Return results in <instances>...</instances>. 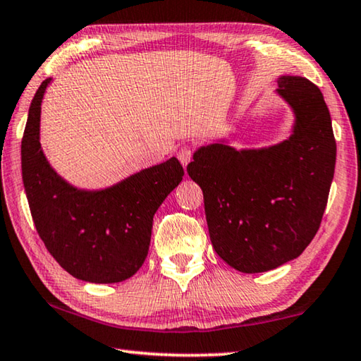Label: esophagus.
Wrapping results in <instances>:
<instances>
[{
	"mask_svg": "<svg viewBox=\"0 0 361 361\" xmlns=\"http://www.w3.org/2000/svg\"><path fill=\"white\" fill-rule=\"evenodd\" d=\"M192 157H193V149L190 145H182V147L177 150V158H179L182 166H187V164L190 163Z\"/></svg>",
	"mask_w": 361,
	"mask_h": 361,
	"instance_id": "1",
	"label": "esophagus"
}]
</instances>
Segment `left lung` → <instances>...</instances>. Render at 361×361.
<instances>
[{
	"mask_svg": "<svg viewBox=\"0 0 361 361\" xmlns=\"http://www.w3.org/2000/svg\"><path fill=\"white\" fill-rule=\"evenodd\" d=\"M281 97L296 114L292 137L262 150L212 144L187 173L203 190L212 247L241 273H263L302 254L324 217L336 141L319 87L283 75Z\"/></svg>",
	"mask_w": 361,
	"mask_h": 361,
	"instance_id": "1",
	"label": "left lung"
}]
</instances>
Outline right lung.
<instances>
[{
	"mask_svg": "<svg viewBox=\"0 0 361 361\" xmlns=\"http://www.w3.org/2000/svg\"><path fill=\"white\" fill-rule=\"evenodd\" d=\"M49 82L31 101L22 137L23 185L37 235L75 279L122 282L142 267L155 212L179 185L184 168L173 157L107 190H75L56 176L41 150V101Z\"/></svg>",
	"mask_w": 361,
	"mask_h": 361,
	"instance_id": "right-lung-1",
	"label": "right lung"
}]
</instances>
